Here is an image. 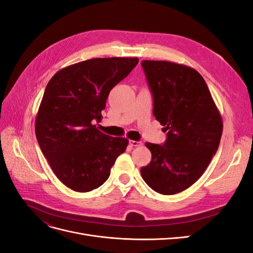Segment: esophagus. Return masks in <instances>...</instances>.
<instances>
[{"label": "esophagus", "mask_w": 253, "mask_h": 253, "mask_svg": "<svg viewBox=\"0 0 253 253\" xmlns=\"http://www.w3.org/2000/svg\"><path fill=\"white\" fill-rule=\"evenodd\" d=\"M128 143H129V145H131V147H141V145H142L141 141H136V140H129Z\"/></svg>", "instance_id": "34e87169"}]
</instances>
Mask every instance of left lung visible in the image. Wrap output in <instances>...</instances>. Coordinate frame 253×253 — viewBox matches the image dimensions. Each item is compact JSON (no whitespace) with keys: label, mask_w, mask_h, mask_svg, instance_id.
<instances>
[{"label":"left lung","mask_w":253,"mask_h":253,"mask_svg":"<svg viewBox=\"0 0 253 253\" xmlns=\"http://www.w3.org/2000/svg\"><path fill=\"white\" fill-rule=\"evenodd\" d=\"M153 96V115L167 132L162 144L145 142L152 153L140 173L156 192L172 195L188 189L204 174L215 154L223 120L210 90L194 68L169 61L143 60Z\"/></svg>","instance_id":"1"}]
</instances>
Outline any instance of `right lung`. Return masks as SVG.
Wrapping results in <instances>:
<instances>
[{
	"mask_svg": "<svg viewBox=\"0 0 253 253\" xmlns=\"http://www.w3.org/2000/svg\"><path fill=\"white\" fill-rule=\"evenodd\" d=\"M138 58H95L62 68L45 88L36 136L52 172L66 187L88 192L109 178L128 140L99 131L111 89L132 72Z\"/></svg>",
	"mask_w": 253,
	"mask_h": 253,
	"instance_id": "add662e5",
	"label": "right lung"
}]
</instances>
